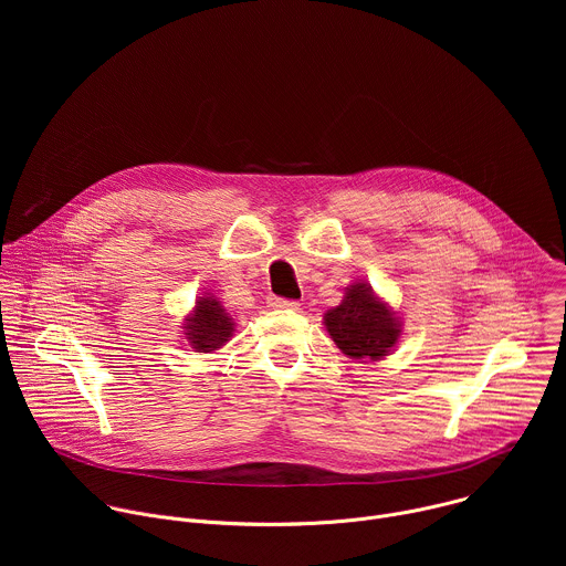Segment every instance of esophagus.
I'll return each instance as SVG.
<instances>
[{
	"mask_svg": "<svg viewBox=\"0 0 566 566\" xmlns=\"http://www.w3.org/2000/svg\"><path fill=\"white\" fill-rule=\"evenodd\" d=\"M269 306H271V308H286V311H295V308L300 306V302H297V300H286V297H277V295H273V297H269Z\"/></svg>",
	"mask_w": 566,
	"mask_h": 566,
	"instance_id": "1",
	"label": "esophagus"
}]
</instances>
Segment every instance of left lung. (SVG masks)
<instances>
[{
	"mask_svg": "<svg viewBox=\"0 0 566 566\" xmlns=\"http://www.w3.org/2000/svg\"><path fill=\"white\" fill-rule=\"evenodd\" d=\"M325 325L338 349L358 360L387 356L400 334L391 308L376 300L367 284L349 286L345 300L325 313Z\"/></svg>",
	"mask_w": 566,
	"mask_h": 566,
	"instance_id": "1",
	"label": "left lung"
}]
</instances>
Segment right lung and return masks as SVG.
I'll list each match as a JSON object with an SVG mask.
<instances>
[{
	"mask_svg": "<svg viewBox=\"0 0 566 566\" xmlns=\"http://www.w3.org/2000/svg\"><path fill=\"white\" fill-rule=\"evenodd\" d=\"M186 336L197 352H214L232 336V317L214 297H201L188 317Z\"/></svg>",
	"mask_w": 566,
	"mask_h": 566,
	"instance_id": "right-lung-1",
	"label": "right lung"
}]
</instances>
